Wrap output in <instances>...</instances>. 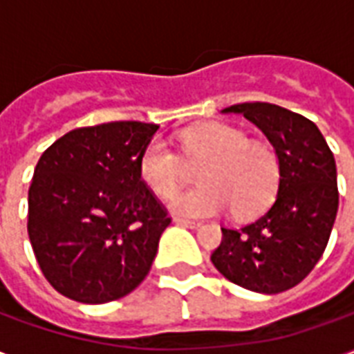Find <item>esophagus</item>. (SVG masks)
I'll use <instances>...</instances> for the list:
<instances>
[{
	"mask_svg": "<svg viewBox=\"0 0 354 354\" xmlns=\"http://www.w3.org/2000/svg\"><path fill=\"white\" fill-rule=\"evenodd\" d=\"M174 223L178 225H185V227H199L201 223L195 222V220H187V218H180V216H174Z\"/></svg>",
	"mask_w": 354,
	"mask_h": 354,
	"instance_id": "1",
	"label": "esophagus"
}]
</instances>
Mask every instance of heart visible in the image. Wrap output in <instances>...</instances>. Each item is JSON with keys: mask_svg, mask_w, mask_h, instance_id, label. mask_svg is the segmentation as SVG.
<instances>
[{"mask_svg": "<svg viewBox=\"0 0 354 354\" xmlns=\"http://www.w3.org/2000/svg\"><path fill=\"white\" fill-rule=\"evenodd\" d=\"M180 153L161 138L147 142L138 157L142 184L159 199H172L185 180V165L200 167L203 187L172 201L174 212L192 218L216 216L231 208L237 218L261 212L281 182V162L273 147L248 140L231 124L212 123L180 134ZM184 158L183 162L181 159Z\"/></svg>", "mask_w": 354, "mask_h": 354, "instance_id": "obj_1", "label": "heart"}]
</instances>
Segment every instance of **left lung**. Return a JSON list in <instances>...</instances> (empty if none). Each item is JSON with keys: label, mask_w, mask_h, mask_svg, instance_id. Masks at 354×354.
Listing matches in <instances>:
<instances>
[{"label": "left lung", "mask_w": 354, "mask_h": 354, "mask_svg": "<svg viewBox=\"0 0 354 354\" xmlns=\"http://www.w3.org/2000/svg\"><path fill=\"white\" fill-rule=\"evenodd\" d=\"M243 113L273 144L281 162L277 199L243 227H222V243L210 260L243 288L279 294L311 273L334 227L339 193L332 149L319 127L267 102L223 109Z\"/></svg>", "instance_id": "1"}]
</instances>
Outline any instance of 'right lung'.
I'll list each match as a JSON object with an SVG mask.
<instances>
[{
  "label": "right lung",
  "mask_w": 354,
  "mask_h": 354,
  "mask_svg": "<svg viewBox=\"0 0 354 354\" xmlns=\"http://www.w3.org/2000/svg\"><path fill=\"white\" fill-rule=\"evenodd\" d=\"M159 124L81 127L50 144L28 189V237L62 296L108 304L146 279L169 210L142 184L138 157Z\"/></svg>",
  "instance_id": "add662e5"
}]
</instances>
